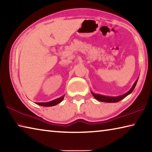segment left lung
<instances>
[{
    "mask_svg": "<svg viewBox=\"0 0 152 152\" xmlns=\"http://www.w3.org/2000/svg\"><path fill=\"white\" fill-rule=\"evenodd\" d=\"M137 80H136V81L135 82V83L133 84V85L132 86V88H131L129 91L127 93H125L123 95H121V96H104V95H101V94H94L93 92H91L92 94L93 95L94 97L96 99V100L101 102H117L120 101L121 100H122L123 99H124L125 97H126L127 95L129 94L130 93H132L133 92V90H134L135 87L136 86V84L137 82Z\"/></svg>",
    "mask_w": 152,
    "mask_h": 152,
    "instance_id": "left-lung-1",
    "label": "left lung"
}]
</instances>
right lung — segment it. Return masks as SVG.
Wrapping results in <instances>:
<instances>
[{"label": "right lung", "instance_id": "obj_1", "mask_svg": "<svg viewBox=\"0 0 152 152\" xmlns=\"http://www.w3.org/2000/svg\"><path fill=\"white\" fill-rule=\"evenodd\" d=\"M64 96H61L58 99H56L53 101H51L50 102H37V104L41 105V106H43V107H51V106H54V105H56L58 103H60L61 101H62V100L64 99Z\"/></svg>", "mask_w": 152, "mask_h": 152}]
</instances>
